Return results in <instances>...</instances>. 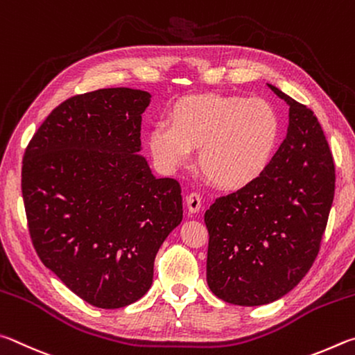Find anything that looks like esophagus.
Here are the masks:
<instances>
[{
	"mask_svg": "<svg viewBox=\"0 0 355 355\" xmlns=\"http://www.w3.org/2000/svg\"><path fill=\"white\" fill-rule=\"evenodd\" d=\"M201 207H202V201H201V196L198 195V193H190L189 196H187V209H189V212H191V214H198L201 210Z\"/></svg>",
	"mask_w": 355,
	"mask_h": 355,
	"instance_id": "obj_1",
	"label": "esophagus"
}]
</instances>
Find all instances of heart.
I'll return each mask as SVG.
<instances>
[{"instance_id":"1","label":"heart","mask_w":355,"mask_h":355,"mask_svg":"<svg viewBox=\"0 0 355 355\" xmlns=\"http://www.w3.org/2000/svg\"><path fill=\"white\" fill-rule=\"evenodd\" d=\"M168 123L154 124L148 148L165 171L189 164L200 148L198 165L214 185L239 190L262 176L281 140V118L270 103L241 95L202 93L181 98Z\"/></svg>"}]
</instances>
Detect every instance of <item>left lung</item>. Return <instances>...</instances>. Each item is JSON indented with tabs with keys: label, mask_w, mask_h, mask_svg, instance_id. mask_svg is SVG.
Here are the masks:
<instances>
[{
	"label": "left lung",
	"mask_w": 355,
	"mask_h": 355,
	"mask_svg": "<svg viewBox=\"0 0 355 355\" xmlns=\"http://www.w3.org/2000/svg\"><path fill=\"white\" fill-rule=\"evenodd\" d=\"M288 104L287 137L257 181L216 200L209 231L207 284L235 306H263L293 290L320 251L335 193V165L318 118Z\"/></svg>",
	"instance_id": "obj_1"
}]
</instances>
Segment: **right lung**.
<instances>
[{
    "instance_id": "add662e5",
    "label": "right lung",
    "mask_w": 355,
    "mask_h": 355,
    "mask_svg": "<svg viewBox=\"0 0 355 355\" xmlns=\"http://www.w3.org/2000/svg\"><path fill=\"white\" fill-rule=\"evenodd\" d=\"M148 92L116 87L58 105L29 141L21 193L40 260L74 295L120 309L151 288L154 259L182 221L181 185L140 155Z\"/></svg>"
}]
</instances>
